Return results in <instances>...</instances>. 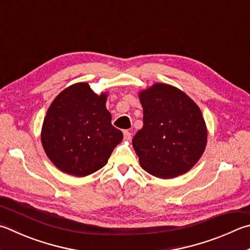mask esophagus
I'll return each mask as SVG.
<instances>
[{
	"label": "esophagus",
	"instance_id": "esophagus-1",
	"mask_svg": "<svg viewBox=\"0 0 250 250\" xmlns=\"http://www.w3.org/2000/svg\"><path fill=\"white\" fill-rule=\"evenodd\" d=\"M124 137H125V140H130L131 139V132H130V131L125 130V132H124Z\"/></svg>",
	"mask_w": 250,
	"mask_h": 250
}]
</instances>
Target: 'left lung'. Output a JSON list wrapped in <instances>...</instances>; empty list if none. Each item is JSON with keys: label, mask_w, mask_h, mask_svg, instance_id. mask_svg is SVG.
Wrapping results in <instances>:
<instances>
[{"label": "left lung", "mask_w": 250, "mask_h": 250, "mask_svg": "<svg viewBox=\"0 0 250 250\" xmlns=\"http://www.w3.org/2000/svg\"><path fill=\"white\" fill-rule=\"evenodd\" d=\"M143 128L132 139L140 165L158 178H174L191 169L207 145L200 108L174 86L154 84L140 93Z\"/></svg>", "instance_id": "left-lung-1"}]
</instances>
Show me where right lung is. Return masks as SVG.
Listing matches in <instances>:
<instances>
[{
  "label": "right lung",
  "instance_id": "obj_1",
  "mask_svg": "<svg viewBox=\"0 0 250 250\" xmlns=\"http://www.w3.org/2000/svg\"><path fill=\"white\" fill-rule=\"evenodd\" d=\"M106 98L87 83H78L59 94L49 107L42 142L50 161L63 172L84 177L97 171L124 139L111 125Z\"/></svg>",
  "mask_w": 250,
  "mask_h": 250
}]
</instances>
